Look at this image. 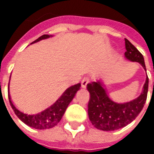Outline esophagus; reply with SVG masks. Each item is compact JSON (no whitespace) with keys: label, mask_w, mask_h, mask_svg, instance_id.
Wrapping results in <instances>:
<instances>
[{"label":"esophagus","mask_w":154,"mask_h":154,"mask_svg":"<svg viewBox=\"0 0 154 154\" xmlns=\"http://www.w3.org/2000/svg\"><path fill=\"white\" fill-rule=\"evenodd\" d=\"M89 82V77H84L82 81V88H86L87 84Z\"/></svg>","instance_id":"1"}]
</instances>
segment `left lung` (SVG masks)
Returning a JSON list of instances; mask_svg holds the SVG:
<instances>
[{
	"instance_id": "8db88e82",
	"label": "left lung",
	"mask_w": 154,
	"mask_h": 154,
	"mask_svg": "<svg viewBox=\"0 0 154 154\" xmlns=\"http://www.w3.org/2000/svg\"><path fill=\"white\" fill-rule=\"evenodd\" d=\"M125 43L126 49L125 57L131 61L139 62L146 71L143 55L126 38H125ZM148 85L147 76L141 95L134 101L121 104L110 98L101 82L87 84V89L90 94L88 114L93 125L104 131H112L131 123L143 109L147 98Z\"/></svg>"
}]
</instances>
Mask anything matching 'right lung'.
<instances>
[{
	"label": "right lung",
	"mask_w": 154,
	"mask_h": 154,
	"mask_svg": "<svg viewBox=\"0 0 154 154\" xmlns=\"http://www.w3.org/2000/svg\"><path fill=\"white\" fill-rule=\"evenodd\" d=\"M49 37L50 36H49L48 34L42 35V37L37 38L31 44L39 42L42 39H46ZM80 87H81L80 83L69 87V89L65 90V93L53 105L48 108L47 109L38 112V113H35V114H28V113H25V112L17 109V107L13 105V101L11 100L9 93H8V100H9L10 105L13 108L15 114L25 124L37 129H47L56 126L60 122L63 115L65 113V110L67 109L68 105L71 102L72 98L74 97L76 93L79 90Z\"/></svg>",
	"instance_id": "add662e5"
}]
</instances>
